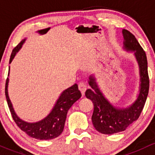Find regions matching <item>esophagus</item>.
Listing matches in <instances>:
<instances>
[{"instance_id":"1","label":"esophagus","mask_w":155,"mask_h":155,"mask_svg":"<svg viewBox=\"0 0 155 155\" xmlns=\"http://www.w3.org/2000/svg\"><path fill=\"white\" fill-rule=\"evenodd\" d=\"M78 86H79V89L80 90V91L82 92V95L85 94V92L87 89L86 84L84 83V82H80V83H79V85H78Z\"/></svg>"}]
</instances>
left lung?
<instances>
[{
    "label": "left lung",
    "mask_w": 155,
    "mask_h": 155,
    "mask_svg": "<svg viewBox=\"0 0 155 155\" xmlns=\"http://www.w3.org/2000/svg\"><path fill=\"white\" fill-rule=\"evenodd\" d=\"M124 48L135 51V55L140 70V91L138 98L133 105L124 109H118L111 105L103 96L95 82L94 78L91 77L89 85L94 89L85 91L87 98L94 104V112L91 119L95 129L104 134H112L125 130L128 126L137 120L144 107L148 90L149 77L148 73V62L145 51L140 46L135 36L127 30H123Z\"/></svg>",
    "instance_id": "obj_1"
}]
</instances>
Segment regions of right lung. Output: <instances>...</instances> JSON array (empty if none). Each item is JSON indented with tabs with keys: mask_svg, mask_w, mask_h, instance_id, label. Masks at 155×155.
<instances>
[{
	"mask_svg": "<svg viewBox=\"0 0 155 155\" xmlns=\"http://www.w3.org/2000/svg\"><path fill=\"white\" fill-rule=\"evenodd\" d=\"M24 42L25 40L13 48L11 53L10 63H11L17 51L21 47ZM8 81L7 78L5 85V95L10 113L17 126L30 137L37 140H52L60 136L64 130L68 110L72 105L82 97V94L78 88L77 84H75L62 92L55 106L46 118L38 122L28 123L18 118L14 112L7 92Z\"/></svg>",
	"mask_w": 155,
	"mask_h": 155,
	"instance_id": "obj_1",
	"label": "right lung"
}]
</instances>
